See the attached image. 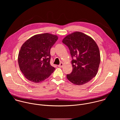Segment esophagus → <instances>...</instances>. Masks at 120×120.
<instances>
[{
	"label": "esophagus",
	"instance_id": "34e87169",
	"mask_svg": "<svg viewBox=\"0 0 120 120\" xmlns=\"http://www.w3.org/2000/svg\"><path fill=\"white\" fill-rule=\"evenodd\" d=\"M63 65H64V64L63 63H61L59 65H58V67H62Z\"/></svg>",
	"mask_w": 120,
	"mask_h": 120
}]
</instances>
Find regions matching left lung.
Listing matches in <instances>:
<instances>
[{
  "mask_svg": "<svg viewBox=\"0 0 120 120\" xmlns=\"http://www.w3.org/2000/svg\"><path fill=\"white\" fill-rule=\"evenodd\" d=\"M62 42L69 48L73 59V70L66 75L67 79L78 85L88 82L97 74L101 61L97 44L90 37L78 31L66 36Z\"/></svg>",
  "mask_w": 120,
  "mask_h": 120,
  "instance_id": "8db88e82",
  "label": "left lung"
}]
</instances>
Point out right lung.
<instances>
[{
	"label": "right lung",
	"instance_id": "1",
	"mask_svg": "<svg viewBox=\"0 0 120 120\" xmlns=\"http://www.w3.org/2000/svg\"><path fill=\"white\" fill-rule=\"evenodd\" d=\"M58 39L49 33L38 34L27 39L22 45L18 56L20 70L32 82L44 81L54 72L50 64V49Z\"/></svg>",
	"mask_w": 120,
	"mask_h": 120
}]
</instances>
